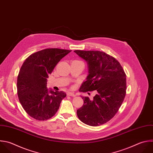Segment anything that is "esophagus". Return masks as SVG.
<instances>
[{"instance_id": "obj_1", "label": "esophagus", "mask_w": 153, "mask_h": 153, "mask_svg": "<svg viewBox=\"0 0 153 153\" xmlns=\"http://www.w3.org/2000/svg\"><path fill=\"white\" fill-rule=\"evenodd\" d=\"M67 95L69 96H72V97L76 96V95L74 93H72V92H68L67 93Z\"/></svg>"}]
</instances>
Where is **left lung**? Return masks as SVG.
<instances>
[{
	"instance_id": "obj_1",
	"label": "left lung",
	"mask_w": 153,
	"mask_h": 153,
	"mask_svg": "<svg viewBox=\"0 0 153 153\" xmlns=\"http://www.w3.org/2000/svg\"><path fill=\"white\" fill-rule=\"evenodd\" d=\"M87 62L88 75L79 91L95 90L93 99L82 97L84 105L77 110L84 124L97 126L109 121L118 111L126 95V76L120 63L113 57L99 51L75 50Z\"/></svg>"
}]
</instances>
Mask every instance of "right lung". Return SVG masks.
<instances>
[{"label": "right lung", "instance_id": "obj_1", "mask_svg": "<svg viewBox=\"0 0 153 153\" xmlns=\"http://www.w3.org/2000/svg\"><path fill=\"white\" fill-rule=\"evenodd\" d=\"M71 50L48 48L31 54L23 63L17 78L19 100L33 118L46 120L55 115L66 96L64 91L47 87V78L60 60Z\"/></svg>", "mask_w": 153, "mask_h": 153}]
</instances>
